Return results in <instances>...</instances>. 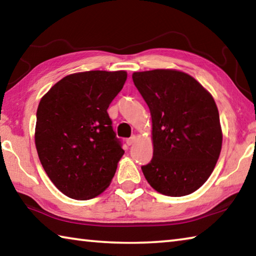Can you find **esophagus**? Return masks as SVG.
I'll use <instances>...</instances> for the list:
<instances>
[{"instance_id":"34e87169","label":"esophagus","mask_w":256,"mask_h":256,"mask_svg":"<svg viewBox=\"0 0 256 256\" xmlns=\"http://www.w3.org/2000/svg\"><path fill=\"white\" fill-rule=\"evenodd\" d=\"M136 136H131V138H128V140H126V144L128 146H132V144H136Z\"/></svg>"}]
</instances>
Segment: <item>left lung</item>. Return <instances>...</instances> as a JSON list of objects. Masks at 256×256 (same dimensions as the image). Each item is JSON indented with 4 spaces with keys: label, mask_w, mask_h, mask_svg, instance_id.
I'll list each match as a JSON object with an SVG mask.
<instances>
[{
    "label": "left lung",
    "mask_w": 256,
    "mask_h": 256,
    "mask_svg": "<svg viewBox=\"0 0 256 256\" xmlns=\"http://www.w3.org/2000/svg\"><path fill=\"white\" fill-rule=\"evenodd\" d=\"M152 120L154 157L142 166L151 188L168 196L196 192L214 172L222 146L219 112L193 76L172 68L134 72Z\"/></svg>",
    "instance_id": "1"
}]
</instances>
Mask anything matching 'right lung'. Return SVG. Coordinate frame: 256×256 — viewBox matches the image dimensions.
<instances>
[{"label":"right lung","mask_w":256,"mask_h":256,"mask_svg":"<svg viewBox=\"0 0 256 256\" xmlns=\"http://www.w3.org/2000/svg\"><path fill=\"white\" fill-rule=\"evenodd\" d=\"M126 78L125 71L73 73L40 99L34 144L47 176L64 196L90 200L110 186L124 150L107 108Z\"/></svg>","instance_id":"add662e5"}]
</instances>
